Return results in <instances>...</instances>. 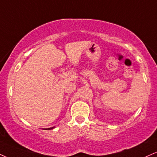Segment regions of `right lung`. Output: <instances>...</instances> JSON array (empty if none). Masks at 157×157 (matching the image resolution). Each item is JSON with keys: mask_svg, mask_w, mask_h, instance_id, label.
Listing matches in <instances>:
<instances>
[{"mask_svg": "<svg viewBox=\"0 0 157 157\" xmlns=\"http://www.w3.org/2000/svg\"><path fill=\"white\" fill-rule=\"evenodd\" d=\"M53 128H55V127H54V126H53V127H50V128H48V129H46V130H50V129H53Z\"/></svg>", "mask_w": 157, "mask_h": 157, "instance_id": "add662e5", "label": "right lung"}]
</instances>
